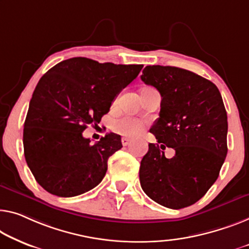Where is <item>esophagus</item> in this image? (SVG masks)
Listing matches in <instances>:
<instances>
[{
    "mask_svg": "<svg viewBox=\"0 0 249 249\" xmlns=\"http://www.w3.org/2000/svg\"><path fill=\"white\" fill-rule=\"evenodd\" d=\"M132 141H131V139H128V137H123V139H122V144H123L124 146H127Z\"/></svg>",
    "mask_w": 249,
    "mask_h": 249,
    "instance_id": "obj_1",
    "label": "esophagus"
}]
</instances>
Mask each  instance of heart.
<instances>
[{
    "instance_id": "1",
    "label": "heart",
    "mask_w": 249,
    "mask_h": 249,
    "mask_svg": "<svg viewBox=\"0 0 249 249\" xmlns=\"http://www.w3.org/2000/svg\"><path fill=\"white\" fill-rule=\"evenodd\" d=\"M143 123L136 118L123 117L115 122V131L125 136H136L143 131Z\"/></svg>"
}]
</instances>
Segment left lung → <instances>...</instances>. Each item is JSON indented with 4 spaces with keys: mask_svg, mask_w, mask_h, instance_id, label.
Segmentation results:
<instances>
[{
    "mask_svg": "<svg viewBox=\"0 0 249 249\" xmlns=\"http://www.w3.org/2000/svg\"><path fill=\"white\" fill-rule=\"evenodd\" d=\"M141 79L161 94L160 117L150 132L140 166L143 191L171 209L194 205L219 176L227 155V112L219 89L196 73L171 66H146ZM165 147L176 154L166 159Z\"/></svg>",
    "mask_w": 249,
    "mask_h": 249,
    "instance_id": "1",
    "label": "left lung"
}]
</instances>
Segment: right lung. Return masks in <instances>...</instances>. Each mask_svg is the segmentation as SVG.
Returning <instances> with one entry per match:
<instances>
[{
	"label": "right lung",
	"instance_id": "right-lung-1",
	"mask_svg": "<svg viewBox=\"0 0 249 249\" xmlns=\"http://www.w3.org/2000/svg\"><path fill=\"white\" fill-rule=\"evenodd\" d=\"M142 68L77 57L44 73L33 91L23 129L25 161L44 190L69 198L102 182L108 158L123 147L121 135L110 133L92 145L83 132L88 124L99 123Z\"/></svg>",
	"mask_w": 249,
	"mask_h": 249
}]
</instances>
